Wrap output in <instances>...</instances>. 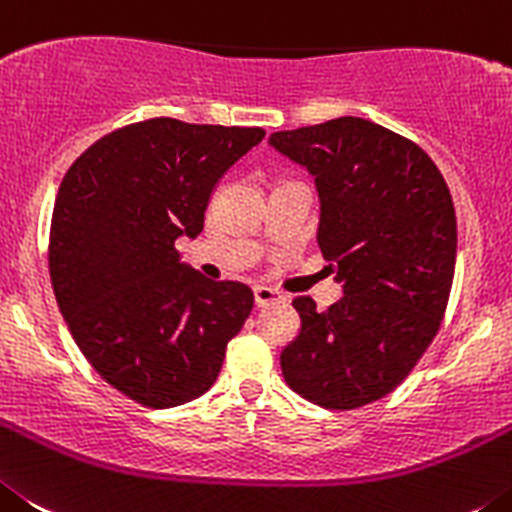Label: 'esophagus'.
Here are the masks:
<instances>
[{"mask_svg": "<svg viewBox=\"0 0 512 512\" xmlns=\"http://www.w3.org/2000/svg\"><path fill=\"white\" fill-rule=\"evenodd\" d=\"M285 296L280 290L275 288H265V285H257L255 288V303L257 308H265V306H275V303H283Z\"/></svg>", "mask_w": 512, "mask_h": 512, "instance_id": "34e87169", "label": "esophagus"}]
</instances>
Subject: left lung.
<instances>
[{
	"label": "left lung",
	"instance_id": "8db88e82",
	"mask_svg": "<svg viewBox=\"0 0 512 512\" xmlns=\"http://www.w3.org/2000/svg\"><path fill=\"white\" fill-rule=\"evenodd\" d=\"M270 145L316 178L319 247L344 296H301V331L280 352L301 398L352 411L393 393L434 342L457 265V214L416 142L370 119L273 132ZM329 265V267H331Z\"/></svg>",
	"mask_w": 512,
	"mask_h": 512
}]
</instances>
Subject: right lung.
Listing matches in <instances>:
<instances>
[{"label":"right lung","instance_id":"1","mask_svg":"<svg viewBox=\"0 0 512 512\" xmlns=\"http://www.w3.org/2000/svg\"><path fill=\"white\" fill-rule=\"evenodd\" d=\"M260 127L158 117L96 140L63 176L50 222L55 301L89 365L147 408L214 385L255 296L183 265L178 237L204 229L219 178Z\"/></svg>","mask_w":512,"mask_h":512}]
</instances>
